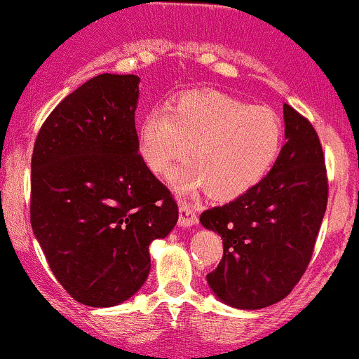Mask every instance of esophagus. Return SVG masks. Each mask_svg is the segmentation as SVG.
I'll return each mask as SVG.
<instances>
[{
    "mask_svg": "<svg viewBox=\"0 0 359 359\" xmlns=\"http://www.w3.org/2000/svg\"><path fill=\"white\" fill-rule=\"evenodd\" d=\"M179 224L182 227H192V225L198 224V215L189 203H180L179 206Z\"/></svg>",
    "mask_w": 359,
    "mask_h": 359,
    "instance_id": "34e87169",
    "label": "esophagus"
}]
</instances>
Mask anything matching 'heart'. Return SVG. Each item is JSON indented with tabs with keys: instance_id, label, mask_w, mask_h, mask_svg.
<instances>
[{
	"instance_id": "1",
	"label": "heart",
	"mask_w": 359,
	"mask_h": 359,
	"mask_svg": "<svg viewBox=\"0 0 359 359\" xmlns=\"http://www.w3.org/2000/svg\"><path fill=\"white\" fill-rule=\"evenodd\" d=\"M282 139L284 126L271 108L251 107L213 90H192L172 104V113L165 107L146 113L137 129V151L158 175H168L191 151L194 161L172 177L175 191L208 189L215 198H233L265 179Z\"/></svg>"
}]
</instances>
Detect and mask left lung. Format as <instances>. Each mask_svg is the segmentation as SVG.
I'll list each match as a JSON object with an SVG mask.
<instances>
[{
	"instance_id": "left-lung-1",
	"label": "left lung",
	"mask_w": 359,
	"mask_h": 359,
	"mask_svg": "<svg viewBox=\"0 0 359 359\" xmlns=\"http://www.w3.org/2000/svg\"><path fill=\"white\" fill-rule=\"evenodd\" d=\"M284 123L287 141L265 179L199 217L224 239L222 262L206 280L232 308H266L287 296L311 259L327 210L329 184L316 130L289 104Z\"/></svg>"
}]
</instances>
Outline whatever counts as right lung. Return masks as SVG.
Here are the masks:
<instances>
[{"mask_svg": "<svg viewBox=\"0 0 359 359\" xmlns=\"http://www.w3.org/2000/svg\"><path fill=\"white\" fill-rule=\"evenodd\" d=\"M137 75L101 74L41 127L30 163V224L50 269L82 304L110 308L148 278L149 244L179 220L137 151Z\"/></svg>", "mask_w": 359, "mask_h": 359, "instance_id": "add662e5", "label": "right lung"}]
</instances>
